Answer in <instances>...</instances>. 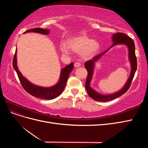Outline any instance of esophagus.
I'll return each instance as SVG.
<instances>
[{"label":"esophagus","instance_id":"obj_1","mask_svg":"<svg viewBox=\"0 0 148 148\" xmlns=\"http://www.w3.org/2000/svg\"><path fill=\"white\" fill-rule=\"evenodd\" d=\"M74 66H75V67H79V66H81V64L79 63V62H75V64H74Z\"/></svg>","mask_w":148,"mask_h":148}]
</instances>
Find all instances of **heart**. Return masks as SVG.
<instances>
[{
    "label": "heart",
    "mask_w": 148,
    "mask_h": 148,
    "mask_svg": "<svg viewBox=\"0 0 148 148\" xmlns=\"http://www.w3.org/2000/svg\"><path fill=\"white\" fill-rule=\"evenodd\" d=\"M69 47L75 52H83V56L88 58L93 56L99 50V44L95 40L83 36L70 40ZM61 51L65 54L69 53V48L65 44L62 45Z\"/></svg>",
    "instance_id": "1"
}]
</instances>
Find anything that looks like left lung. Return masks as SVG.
I'll return each instance as SVG.
<instances>
[{
  "label": "left lung",
  "instance_id": "1",
  "mask_svg": "<svg viewBox=\"0 0 148 148\" xmlns=\"http://www.w3.org/2000/svg\"><path fill=\"white\" fill-rule=\"evenodd\" d=\"M112 38L113 44L110 46L109 49L100 53V54L93 57L92 59L87 61L86 63L84 64L85 68H86V69L88 71V76L86 81V84H85V87H86V89L88 95L90 96L92 99L96 101H109L115 99V98L119 97V96H122L123 94L126 92L128 91L130 86V84L132 83L134 76H135V73L137 69V60L135 55V43H134L133 39L125 34L122 33H117L113 34L112 36ZM119 44H124V45H126L129 49V58L131 65V75H130L127 82L124 85V86L120 91L113 94H110L109 95H102L101 94H100L94 90L90 86V83L93 73L95 62L99 60L105 53L108 51L109 49L114 45H118Z\"/></svg>",
  "mask_w": 148,
  "mask_h": 148
}]
</instances>
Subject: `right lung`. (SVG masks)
<instances>
[{"label":"right lung","mask_w":148,"mask_h":148,"mask_svg":"<svg viewBox=\"0 0 148 148\" xmlns=\"http://www.w3.org/2000/svg\"><path fill=\"white\" fill-rule=\"evenodd\" d=\"M28 32L38 33L42 34H49V29H44L40 28H36L31 29L25 31L24 33ZM13 66L17 73L18 77L20 79V82L22 86L25 89V90L28 92L29 95L34 97L41 98V99L50 100L53 99L54 98L59 96L60 94L64 91L65 86L66 85L67 79H68L69 76L71 71L73 69V63H71L69 65H67L65 68L62 69L60 71V77L59 82L53 86L51 87H42L39 86L31 83L28 80L25 78L22 74L20 73L17 66V60H16V49L15 53L13 57Z\"/></svg>","instance_id":"right-lung-1"}]
</instances>
